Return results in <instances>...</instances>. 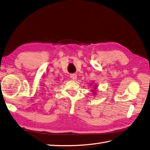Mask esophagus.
I'll return each instance as SVG.
<instances>
[{
	"label": "esophagus",
	"instance_id": "1",
	"mask_svg": "<svg viewBox=\"0 0 150 150\" xmlns=\"http://www.w3.org/2000/svg\"><path fill=\"white\" fill-rule=\"evenodd\" d=\"M77 74H71V75H70V77H71V78L72 79H73V80H76V79H77Z\"/></svg>",
	"mask_w": 150,
	"mask_h": 150
}]
</instances>
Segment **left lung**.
Wrapping results in <instances>:
<instances>
[{
  "instance_id": "obj_1",
  "label": "left lung",
  "mask_w": 150,
  "mask_h": 150,
  "mask_svg": "<svg viewBox=\"0 0 150 150\" xmlns=\"http://www.w3.org/2000/svg\"><path fill=\"white\" fill-rule=\"evenodd\" d=\"M94 89H96V87H94ZM92 91H94V90H93Z\"/></svg>"
}]
</instances>
